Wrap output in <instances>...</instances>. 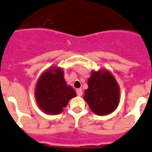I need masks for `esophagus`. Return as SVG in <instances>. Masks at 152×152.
Wrapping results in <instances>:
<instances>
[{
    "label": "esophagus",
    "mask_w": 152,
    "mask_h": 152,
    "mask_svg": "<svg viewBox=\"0 0 152 152\" xmlns=\"http://www.w3.org/2000/svg\"><path fill=\"white\" fill-rule=\"evenodd\" d=\"M76 93H77V96H81L82 95V89H81V88L77 89V91H76Z\"/></svg>",
    "instance_id": "obj_1"
}]
</instances>
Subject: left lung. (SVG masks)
Instances as JSON below:
<instances>
[{
  "label": "left lung",
  "mask_w": 152,
  "mask_h": 152,
  "mask_svg": "<svg viewBox=\"0 0 152 152\" xmlns=\"http://www.w3.org/2000/svg\"><path fill=\"white\" fill-rule=\"evenodd\" d=\"M88 85L84 99L91 111L98 115H104L116 109L119 102V88L108 71H93Z\"/></svg>",
  "instance_id": "obj_1"
}]
</instances>
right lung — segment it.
Listing matches in <instances>:
<instances>
[{
    "instance_id": "1",
    "label": "right lung",
    "mask_w": 152,
    "mask_h": 152,
    "mask_svg": "<svg viewBox=\"0 0 152 152\" xmlns=\"http://www.w3.org/2000/svg\"><path fill=\"white\" fill-rule=\"evenodd\" d=\"M76 92L67 86L64 79L63 70L53 68L41 75L37 81L35 97L40 108L46 113L58 115L63 111Z\"/></svg>"
}]
</instances>
